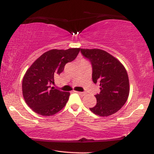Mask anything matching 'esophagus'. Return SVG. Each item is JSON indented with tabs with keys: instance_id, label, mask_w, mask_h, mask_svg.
I'll return each instance as SVG.
<instances>
[{
	"instance_id": "esophagus-1",
	"label": "esophagus",
	"mask_w": 154,
	"mask_h": 154,
	"mask_svg": "<svg viewBox=\"0 0 154 154\" xmlns=\"http://www.w3.org/2000/svg\"><path fill=\"white\" fill-rule=\"evenodd\" d=\"M75 92H77L78 94H79L80 95H81V96H84L85 94V92H77V91H75Z\"/></svg>"
}]
</instances>
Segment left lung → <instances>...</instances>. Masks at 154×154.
Here are the masks:
<instances>
[{
  "label": "left lung",
  "instance_id": "obj_1",
  "mask_svg": "<svg viewBox=\"0 0 154 154\" xmlns=\"http://www.w3.org/2000/svg\"><path fill=\"white\" fill-rule=\"evenodd\" d=\"M92 66V81L100 83V92L95 95L97 104L90 111L100 116L116 113L125 104L129 96L130 84L127 71L122 63L100 49H81Z\"/></svg>",
  "mask_w": 154,
  "mask_h": 154
}]
</instances>
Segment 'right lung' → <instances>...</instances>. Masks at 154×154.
<instances>
[{
	"instance_id": "right-lung-1",
	"label": "right lung",
	"mask_w": 154,
	"mask_h": 154,
	"mask_svg": "<svg viewBox=\"0 0 154 154\" xmlns=\"http://www.w3.org/2000/svg\"><path fill=\"white\" fill-rule=\"evenodd\" d=\"M81 48L50 50L40 56L27 69L22 81V94L26 104L38 114L50 116L64 108L70 93L51 88L54 78L72 62Z\"/></svg>"
}]
</instances>
